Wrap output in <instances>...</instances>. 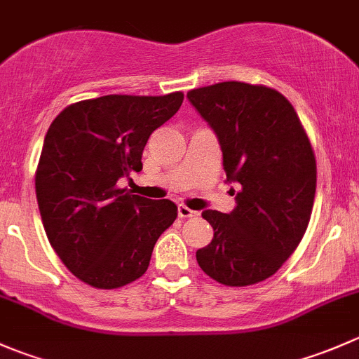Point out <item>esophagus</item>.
<instances>
[{
  "label": "esophagus",
  "mask_w": 359,
  "mask_h": 359,
  "mask_svg": "<svg viewBox=\"0 0 359 359\" xmlns=\"http://www.w3.org/2000/svg\"><path fill=\"white\" fill-rule=\"evenodd\" d=\"M177 212H179V217H182V219H189V217H198V212H194V210L187 208L186 205H179Z\"/></svg>",
  "instance_id": "esophagus-1"
}]
</instances>
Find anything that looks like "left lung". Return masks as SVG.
<instances>
[{
	"label": "left lung",
	"instance_id": "left-lung-1",
	"mask_svg": "<svg viewBox=\"0 0 359 359\" xmlns=\"http://www.w3.org/2000/svg\"><path fill=\"white\" fill-rule=\"evenodd\" d=\"M187 99L222 149L236 206L205 210L213 240L196 252L219 283L247 287L273 276L299 247L316 193V159L295 109L280 92L241 81L191 90ZM234 193V189H233Z\"/></svg>",
	"mask_w": 359,
	"mask_h": 359
}]
</instances>
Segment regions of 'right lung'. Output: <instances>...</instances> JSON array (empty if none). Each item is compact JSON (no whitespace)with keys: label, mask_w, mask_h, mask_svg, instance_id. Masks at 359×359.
<instances>
[{"label":"right lung","mask_w":359,"mask_h":359,"mask_svg":"<svg viewBox=\"0 0 359 359\" xmlns=\"http://www.w3.org/2000/svg\"><path fill=\"white\" fill-rule=\"evenodd\" d=\"M182 100V92L104 95L71 104L50 125L36 170L39 213L50 245L86 285L111 290L142 276L177 219L175 203L125 193L118 180L142 170L147 139Z\"/></svg>","instance_id":"1"}]
</instances>
